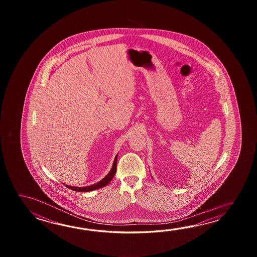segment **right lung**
I'll list each match as a JSON object with an SVG mask.
<instances>
[{
  "instance_id": "1",
  "label": "right lung",
  "mask_w": 257,
  "mask_h": 257,
  "mask_svg": "<svg viewBox=\"0 0 257 257\" xmlns=\"http://www.w3.org/2000/svg\"><path fill=\"white\" fill-rule=\"evenodd\" d=\"M116 160H117V155L115 157V161H114V164H113V166H112V169L110 170L109 173L104 177V179H102V180L98 182V183H96V184H94V185H92V186H85V187H75V186H67L68 188L71 189V190H73V191L89 192L93 191V190L98 189V188H101V187H103V186L108 185L110 182H111V180L113 179L115 172H116Z\"/></svg>"
}]
</instances>
